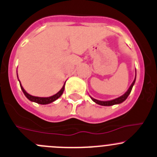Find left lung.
<instances>
[{"label":"left lung","mask_w":157,"mask_h":157,"mask_svg":"<svg viewBox=\"0 0 157 157\" xmlns=\"http://www.w3.org/2000/svg\"><path fill=\"white\" fill-rule=\"evenodd\" d=\"M135 81H136V77H135L134 80L133 81L132 84L130 85V86L129 87V89L127 90V92L124 94V95L121 96L120 97H117V98L113 99V100H107V101H101V100H96V99L93 98V97H90L91 100H93L94 102H95L96 103L99 105H101V106H113V105H115V104H120V103H123L124 100H126V99L128 97V96L130 95V92L132 90V88H133V85H134Z\"/></svg>","instance_id":"obj_1"}]
</instances>
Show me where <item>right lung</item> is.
<instances>
[{
    "label": "right lung",
    "mask_w": 157,
    "mask_h": 157,
    "mask_svg": "<svg viewBox=\"0 0 157 157\" xmlns=\"http://www.w3.org/2000/svg\"><path fill=\"white\" fill-rule=\"evenodd\" d=\"M20 86H21V90H22L23 93L24 94L25 97H27L29 100H30V101L32 102H35V103H39V104H48V103H52V102L55 101L56 100H57V99L62 95V94L63 93V90H64L65 83L63 84V87L60 89V90L59 91V92H57V94L51 96V97H34V96H32L30 95V94H29L28 93L26 92V90L24 89L22 85H21V82H20Z\"/></svg>",
    "instance_id": "add662e5"
}]
</instances>
